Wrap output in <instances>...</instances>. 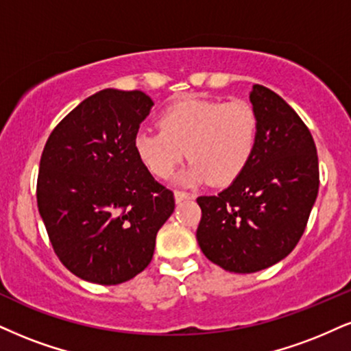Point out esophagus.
<instances>
[{"label": "esophagus", "instance_id": "esophagus-1", "mask_svg": "<svg viewBox=\"0 0 351 351\" xmlns=\"http://www.w3.org/2000/svg\"><path fill=\"white\" fill-rule=\"evenodd\" d=\"M174 198H176V202L177 203H180V202H184V200H190V193H187V192H180V190H176L174 192Z\"/></svg>", "mask_w": 351, "mask_h": 351}]
</instances>
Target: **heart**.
<instances>
[{
    "instance_id": "1",
    "label": "heart",
    "mask_w": 351,
    "mask_h": 351,
    "mask_svg": "<svg viewBox=\"0 0 351 351\" xmlns=\"http://www.w3.org/2000/svg\"><path fill=\"white\" fill-rule=\"evenodd\" d=\"M159 132H140L133 146L151 174L167 179L184 161L192 166L179 177L182 184L210 180L226 185L236 180L252 158L258 120L254 107L242 99L208 101L180 99L158 117Z\"/></svg>"
}]
</instances>
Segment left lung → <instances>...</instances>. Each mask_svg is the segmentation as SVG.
Segmentation results:
<instances>
[{"instance_id": "1", "label": "left lung", "mask_w": 351, "mask_h": 351, "mask_svg": "<svg viewBox=\"0 0 351 351\" xmlns=\"http://www.w3.org/2000/svg\"><path fill=\"white\" fill-rule=\"evenodd\" d=\"M257 145L242 174L218 195L198 197L197 241L206 258L234 274L275 265L296 247L319 192L313 135L278 94L254 84Z\"/></svg>"}]
</instances>
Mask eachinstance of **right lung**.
Listing matches in <instances>:
<instances>
[{
	"mask_svg": "<svg viewBox=\"0 0 351 351\" xmlns=\"http://www.w3.org/2000/svg\"><path fill=\"white\" fill-rule=\"evenodd\" d=\"M153 101L104 89L53 128L37 177V205L56 257L73 275L119 285L149 265L174 193L138 158L135 136Z\"/></svg>",
	"mask_w": 351,
	"mask_h": 351,
	"instance_id": "right-lung-1",
	"label": "right lung"
}]
</instances>
